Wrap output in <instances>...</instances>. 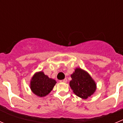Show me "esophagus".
Wrapping results in <instances>:
<instances>
[{
	"label": "esophagus",
	"mask_w": 123,
	"mask_h": 123,
	"mask_svg": "<svg viewBox=\"0 0 123 123\" xmlns=\"http://www.w3.org/2000/svg\"><path fill=\"white\" fill-rule=\"evenodd\" d=\"M67 79L66 78H65L64 80H60V82H63V83H66L67 82Z\"/></svg>",
	"instance_id": "1"
}]
</instances>
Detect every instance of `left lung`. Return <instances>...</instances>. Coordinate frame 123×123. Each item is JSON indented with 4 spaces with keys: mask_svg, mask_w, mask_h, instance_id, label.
Wrapping results in <instances>:
<instances>
[{
    "mask_svg": "<svg viewBox=\"0 0 123 123\" xmlns=\"http://www.w3.org/2000/svg\"><path fill=\"white\" fill-rule=\"evenodd\" d=\"M69 85L74 93L83 99H87L96 91L97 85L89 74L81 68H76L71 75Z\"/></svg>",
    "mask_w": 123,
    "mask_h": 123,
    "instance_id": "8db88e82",
    "label": "left lung"
}]
</instances>
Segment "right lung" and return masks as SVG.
<instances>
[{
    "label": "right lung",
    "mask_w": 123,
    "mask_h": 123,
    "mask_svg": "<svg viewBox=\"0 0 123 123\" xmlns=\"http://www.w3.org/2000/svg\"><path fill=\"white\" fill-rule=\"evenodd\" d=\"M56 84V81L49 78L43 72H36L30 82V88L32 92L40 97H43L50 93Z\"/></svg>",
    "instance_id": "add662e5"
}]
</instances>
